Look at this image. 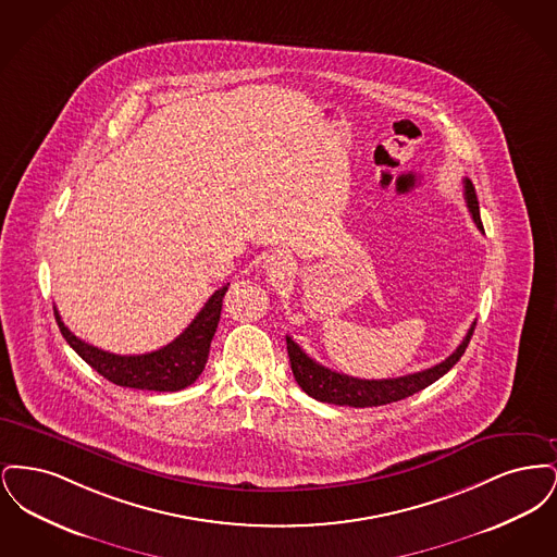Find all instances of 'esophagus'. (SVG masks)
Here are the masks:
<instances>
[{"label": "esophagus", "instance_id": "1", "mask_svg": "<svg viewBox=\"0 0 557 557\" xmlns=\"http://www.w3.org/2000/svg\"><path fill=\"white\" fill-rule=\"evenodd\" d=\"M267 277L271 282H284L292 275V261L282 255V252H275L271 257H267L265 261Z\"/></svg>", "mask_w": 557, "mask_h": 557}]
</instances>
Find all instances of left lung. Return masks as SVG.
<instances>
[{
	"instance_id": "8db88e82",
	"label": "left lung",
	"mask_w": 557,
	"mask_h": 557,
	"mask_svg": "<svg viewBox=\"0 0 557 557\" xmlns=\"http://www.w3.org/2000/svg\"><path fill=\"white\" fill-rule=\"evenodd\" d=\"M463 196L466 205L472 212V219L476 223L478 230L484 232L482 221H480V209H478L476 189L472 186L470 180H463ZM476 321L470 325L463 343L457 346L445 361L430 370L416 371L409 375L400 377H388V380H361L352 377L341 371L327 370L319 366L315 359H311L300 346L286 336L288 345V357H290L292 373L298 382V386L309 395L318 398L321 403L330 405H348V407H377V405H388L397 403L400 398L411 397L425 386L434 384L438 377H443L447 371L461 359L466 348L470 345V338L474 334Z\"/></svg>"
}]
</instances>
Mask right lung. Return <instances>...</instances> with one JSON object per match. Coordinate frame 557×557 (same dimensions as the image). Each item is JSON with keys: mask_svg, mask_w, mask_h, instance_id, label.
Returning a JSON list of instances; mask_svg holds the SVG:
<instances>
[{"mask_svg": "<svg viewBox=\"0 0 557 557\" xmlns=\"http://www.w3.org/2000/svg\"><path fill=\"white\" fill-rule=\"evenodd\" d=\"M227 286L230 284L212 294L202 311L173 343L146 355H114L98 346L87 345L64 325L55 309L53 315L64 341L87 366L104 375L108 382L123 388L177 393L194 384L207 366Z\"/></svg>", "mask_w": 557, "mask_h": 557, "instance_id": "add662e5", "label": "right lung"}]
</instances>
